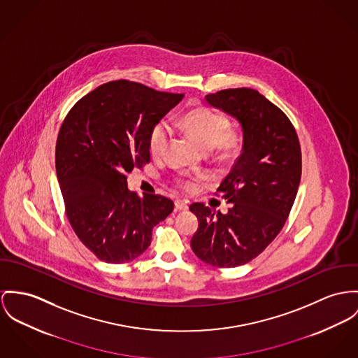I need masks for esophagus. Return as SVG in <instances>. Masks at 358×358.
<instances>
[{
  "instance_id": "obj_1",
  "label": "esophagus",
  "mask_w": 358,
  "mask_h": 358,
  "mask_svg": "<svg viewBox=\"0 0 358 358\" xmlns=\"http://www.w3.org/2000/svg\"><path fill=\"white\" fill-rule=\"evenodd\" d=\"M174 206H176V210H177V211H185V210H188V204H187L184 200H180V199H177V200L174 201Z\"/></svg>"
}]
</instances>
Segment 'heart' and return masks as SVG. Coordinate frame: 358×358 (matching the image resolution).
<instances>
[{"mask_svg": "<svg viewBox=\"0 0 358 358\" xmlns=\"http://www.w3.org/2000/svg\"><path fill=\"white\" fill-rule=\"evenodd\" d=\"M185 132L192 136L204 150L214 148L229 151L238 143V134L233 131L229 120L217 111L208 108H196L188 111L182 118ZM173 138V129L167 121L155 124L148 136V150L154 158L164 157ZM185 188L192 187L191 180H181Z\"/></svg>", "mask_w": 358, "mask_h": 358, "instance_id": "heart-1", "label": "heart"}]
</instances>
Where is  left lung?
Returning <instances> with one entry per match:
<instances>
[{"label": "left lung", "instance_id": "8db88e82", "mask_svg": "<svg viewBox=\"0 0 358 358\" xmlns=\"http://www.w3.org/2000/svg\"><path fill=\"white\" fill-rule=\"evenodd\" d=\"M206 101L238 120L243 150L217 189L229 211L189 206L199 220L191 248L204 263L231 268L259 256L282 230L301 180V147L287 115L256 90H222Z\"/></svg>", "mask_w": 358, "mask_h": 358}]
</instances>
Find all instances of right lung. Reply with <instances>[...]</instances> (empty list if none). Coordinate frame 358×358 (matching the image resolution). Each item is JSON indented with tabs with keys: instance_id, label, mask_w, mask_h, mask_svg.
Here are the masks:
<instances>
[{
	"instance_id": "add662e5",
	"label": "right lung",
	"mask_w": 358,
	"mask_h": 358,
	"mask_svg": "<svg viewBox=\"0 0 358 358\" xmlns=\"http://www.w3.org/2000/svg\"><path fill=\"white\" fill-rule=\"evenodd\" d=\"M184 94L115 80L88 92L66 114L55 170L68 220L99 260L121 264L151 244L152 229L174 208L162 194L129 192L127 173L150 162L148 136Z\"/></svg>"
}]
</instances>
